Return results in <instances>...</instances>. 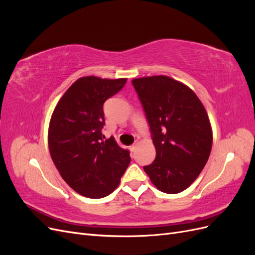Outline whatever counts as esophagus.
Listing matches in <instances>:
<instances>
[{
  "label": "esophagus",
  "instance_id": "obj_1",
  "mask_svg": "<svg viewBox=\"0 0 255 255\" xmlns=\"http://www.w3.org/2000/svg\"><path fill=\"white\" fill-rule=\"evenodd\" d=\"M136 148H137V142L136 143H134V144H132V145H130V151H132V152H135L136 151Z\"/></svg>",
  "mask_w": 255,
  "mask_h": 255
}]
</instances>
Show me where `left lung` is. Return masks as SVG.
I'll use <instances>...</instances> for the list:
<instances>
[{"label":"left lung","mask_w":255,"mask_h":255,"mask_svg":"<svg viewBox=\"0 0 255 255\" xmlns=\"http://www.w3.org/2000/svg\"><path fill=\"white\" fill-rule=\"evenodd\" d=\"M148 120L156 157L143 170L166 194L186 189L210 157L213 134L203 104L186 85L169 76L132 81Z\"/></svg>","instance_id":"left-lung-1"}]
</instances>
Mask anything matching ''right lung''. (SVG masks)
I'll return each instance as SVG.
<instances>
[{"label":"right lung","mask_w":255,"mask_h":255,"mask_svg":"<svg viewBox=\"0 0 255 255\" xmlns=\"http://www.w3.org/2000/svg\"><path fill=\"white\" fill-rule=\"evenodd\" d=\"M127 79L85 76L59 100L49 127L51 157L65 182L78 194L99 199L117 188L130 161L129 151L114 137L104 139L103 105Z\"/></svg>","instance_id":"add662e5"}]
</instances>
